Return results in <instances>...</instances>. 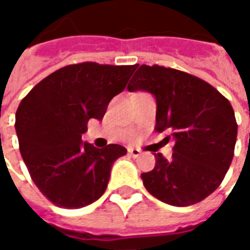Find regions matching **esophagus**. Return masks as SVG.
I'll return each mask as SVG.
<instances>
[{"label": "esophagus", "mask_w": 250, "mask_h": 250, "mask_svg": "<svg viewBox=\"0 0 250 250\" xmlns=\"http://www.w3.org/2000/svg\"><path fill=\"white\" fill-rule=\"evenodd\" d=\"M128 154H130L131 157L136 158V157H139V155H141L142 151H141V150H138V148H134V147H130V148H128Z\"/></svg>", "instance_id": "esophagus-1"}]
</instances>
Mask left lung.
Here are the masks:
<instances>
[{"mask_svg": "<svg viewBox=\"0 0 250 250\" xmlns=\"http://www.w3.org/2000/svg\"><path fill=\"white\" fill-rule=\"evenodd\" d=\"M127 88L155 96V131L174 142L171 161L158 152L155 167L142 174L147 191L173 206L201 202L220 186L234 155L237 122L229 100L202 79L161 65H141Z\"/></svg>", "mask_w": 250, "mask_h": 250, "instance_id": "obj_1", "label": "left lung"}]
</instances>
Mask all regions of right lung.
Listing matches in <instances>:
<instances>
[{"instance_id":"obj_1","label":"right lung","mask_w":250,"mask_h":250,"mask_svg":"<svg viewBox=\"0 0 250 250\" xmlns=\"http://www.w3.org/2000/svg\"><path fill=\"white\" fill-rule=\"evenodd\" d=\"M136 65L85 62L62 66L32 88L16 112L20 152L30 178L52 204L79 209L99 199L111 167L127 154L120 145L83 143L89 119H103Z\"/></svg>"}]
</instances>
